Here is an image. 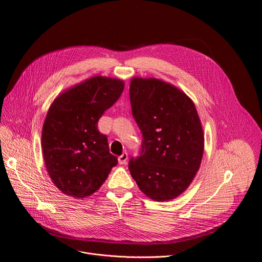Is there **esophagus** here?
<instances>
[{
	"instance_id": "1",
	"label": "esophagus",
	"mask_w": 262,
	"mask_h": 262,
	"mask_svg": "<svg viewBox=\"0 0 262 262\" xmlns=\"http://www.w3.org/2000/svg\"><path fill=\"white\" fill-rule=\"evenodd\" d=\"M127 159H128V155H127V153L125 152V153H123L121 156H119L118 161H119L120 164H125L126 161H127Z\"/></svg>"
}]
</instances>
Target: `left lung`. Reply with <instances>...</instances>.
<instances>
[{
	"label": "left lung",
	"instance_id": "obj_1",
	"mask_svg": "<svg viewBox=\"0 0 262 262\" xmlns=\"http://www.w3.org/2000/svg\"><path fill=\"white\" fill-rule=\"evenodd\" d=\"M132 114L142 134L128 169L139 189L157 202L181 195L199 171L204 135L195 106L174 86L156 78L130 81Z\"/></svg>",
	"mask_w": 262,
	"mask_h": 262
}]
</instances>
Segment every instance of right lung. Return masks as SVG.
<instances>
[{"mask_svg": "<svg viewBox=\"0 0 262 262\" xmlns=\"http://www.w3.org/2000/svg\"><path fill=\"white\" fill-rule=\"evenodd\" d=\"M123 89L120 79L94 76L67 90L51 105L41 138L43 157L53 183L64 194L75 199L91 195L118 164L98 122Z\"/></svg>", "mask_w": 262, "mask_h": 262, "instance_id": "1", "label": "right lung"}]
</instances>
